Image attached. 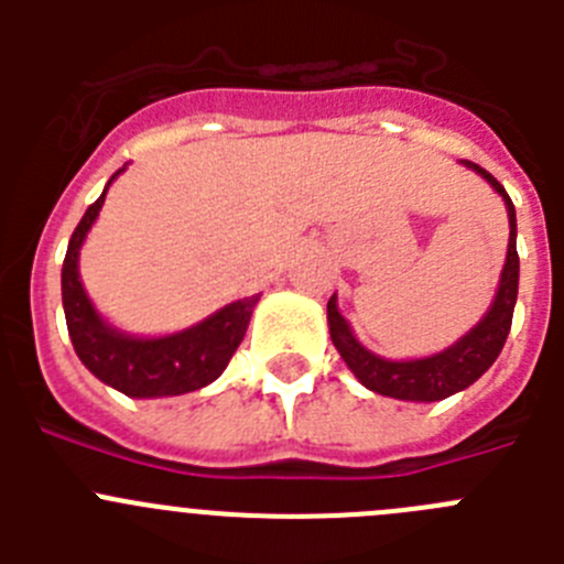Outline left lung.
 <instances>
[{
  "instance_id": "8db88e82",
  "label": "left lung",
  "mask_w": 564,
  "mask_h": 564,
  "mask_svg": "<svg viewBox=\"0 0 564 564\" xmlns=\"http://www.w3.org/2000/svg\"><path fill=\"white\" fill-rule=\"evenodd\" d=\"M463 166L480 174L488 186L495 188L506 203L508 212V251L506 265L500 273V285H497L495 302L482 313L466 336L457 338L452 347L441 352L423 358H383L378 352L367 350L352 333L350 322L341 316L336 302V293L327 302V325H330V338L336 344V350L341 352L344 364L350 367L352 376L367 387V390L378 392V395L398 398V401H417L432 403L443 401V398L455 395V392L466 390L482 372L497 361L502 344H506L508 330H511V316H514L517 305V288H520V257H517V212L506 188L477 163L460 161Z\"/></svg>"
}]
</instances>
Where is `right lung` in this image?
<instances>
[{"instance_id": "1", "label": "right lung", "mask_w": 564, "mask_h": 564, "mask_svg": "<svg viewBox=\"0 0 564 564\" xmlns=\"http://www.w3.org/2000/svg\"><path fill=\"white\" fill-rule=\"evenodd\" d=\"M127 169V166H123ZM109 177L101 197L84 212L82 223L69 237L67 257L62 265V305L67 318L69 341L76 356L98 381L129 398H169L203 390L223 376L239 341L246 336L251 313L259 302V293L237 299L231 305L214 311L197 325L186 330L166 333V336H132L118 330L98 313L93 299L87 296L78 273V257L89 228L96 226L98 212L104 206L109 186L118 177Z\"/></svg>"}]
</instances>
